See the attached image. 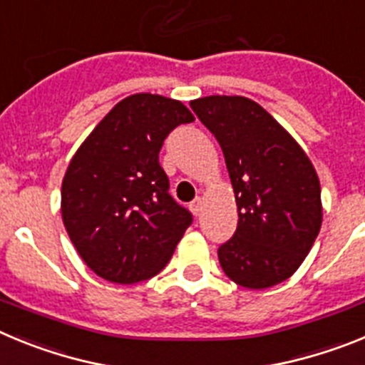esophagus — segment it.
Returning <instances> with one entry per match:
<instances>
[{"instance_id":"1","label":"esophagus","mask_w":365,"mask_h":365,"mask_svg":"<svg viewBox=\"0 0 365 365\" xmlns=\"http://www.w3.org/2000/svg\"><path fill=\"white\" fill-rule=\"evenodd\" d=\"M190 210H192V214L197 217V215H201V210H202V201L201 197L193 199L192 202H190Z\"/></svg>"}]
</instances>
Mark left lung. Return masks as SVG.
I'll use <instances>...</instances> for the list:
<instances>
[{"label":"left lung","instance_id":"left-lung-1","mask_svg":"<svg viewBox=\"0 0 365 365\" xmlns=\"http://www.w3.org/2000/svg\"><path fill=\"white\" fill-rule=\"evenodd\" d=\"M221 146L237 228L217 250L232 282L269 289L291 278L322 227L320 180L305 151L272 115L245 96L190 102Z\"/></svg>","mask_w":365,"mask_h":365}]
</instances>
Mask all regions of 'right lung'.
<instances>
[{"instance_id":"add662e5","label":"right lung","mask_w":365,"mask_h":365,"mask_svg":"<svg viewBox=\"0 0 365 365\" xmlns=\"http://www.w3.org/2000/svg\"><path fill=\"white\" fill-rule=\"evenodd\" d=\"M182 102L151 93L120 100L71 159L62 219L86 265L111 283L153 278L172 259L192 214L168 193L164 138L193 122Z\"/></svg>"}]
</instances>
